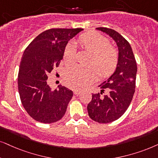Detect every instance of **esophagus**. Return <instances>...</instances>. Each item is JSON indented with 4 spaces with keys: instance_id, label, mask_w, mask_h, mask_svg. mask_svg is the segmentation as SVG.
Segmentation results:
<instances>
[{
    "instance_id": "1",
    "label": "esophagus",
    "mask_w": 158,
    "mask_h": 158,
    "mask_svg": "<svg viewBox=\"0 0 158 158\" xmlns=\"http://www.w3.org/2000/svg\"><path fill=\"white\" fill-rule=\"evenodd\" d=\"M80 93H81L80 90H78V89H74V90H73V94L76 95H78L79 94H80Z\"/></svg>"
}]
</instances>
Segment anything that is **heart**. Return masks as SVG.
<instances>
[{"mask_svg": "<svg viewBox=\"0 0 158 158\" xmlns=\"http://www.w3.org/2000/svg\"><path fill=\"white\" fill-rule=\"evenodd\" d=\"M77 43L81 49L93 55L90 64H96L102 76H109L117 69L118 52L113 47H109V40L102 35L95 32L84 33L79 37ZM75 48L73 44H69L64 49V60L70 64L75 60ZM98 74L99 69L95 65L83 67L74 65L65 70L64 79L71 87L81 89L93 82Z\"/></svg>", "mask_w": 158, "mask_h": 158, "instance_id": "obj_1", "label": "heart"}]
</instances>
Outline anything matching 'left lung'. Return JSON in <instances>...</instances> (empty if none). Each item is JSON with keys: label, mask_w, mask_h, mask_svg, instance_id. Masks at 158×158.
<instances>
[{"label": "left lung", "mask_w": 158, "mask_h": 158, "mask_svg": "<svg viewBox=\"0 0 158 158\" xmlns=\"http://www.w3.org/2000/svg\"><path fill=\"white\" fill-rule=\"evenodd\" d=\"M96 29L106 33L117 44L119 61L113 74L98 86L101 93L93 94L87 111L93 120L109 123L122 117L131 104L135 93L137 65L131 45L118 32L107 27ZM105 90L107 94L102 96Z\"/></svg>", "instance_id": "8db88e82"}]
</instances>
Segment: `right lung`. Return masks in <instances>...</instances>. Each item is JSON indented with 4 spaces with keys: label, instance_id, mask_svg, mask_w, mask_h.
Instances as JSON below:
<instances>
[{
    "label": "right lung",
    "instance_id": "obj_1",
    "mask_svg": "<svg viewBox=\"0 0 158 158\" xmlns=\"http://www.w3.org/2000/svg\"><path fill=\"white\" fill-rule=\"evenodd\" d=\"M82 28H52L39 34L24 52L18 73V89L23 107L35 120L52 123L63 118L73 91L64 86L52 89L47 75L58 67L70 39Z\"/></svg>",
    "mask_w": 158,
    "mask_h": 158
}]
</instances>
